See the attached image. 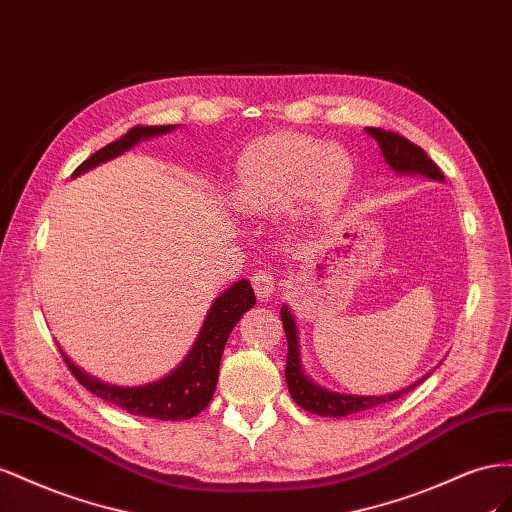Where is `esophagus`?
<instances>
[{"instance_id":"1","label":"esophagus","mask_w":512,"mask_h":512,"mask_svg":"<svg viewBox=\"0 0 512 512\" xmlns=\"http://www.w3.org/2000/svg\"><path fill=\"white\" fill-rule=\"evenodd\" d=\"M251 283H253V289L259 300H268L274 291H276V285H274V276L272 272L268 270H257L253 276H251Z\"/></svg>"}]
</instances>
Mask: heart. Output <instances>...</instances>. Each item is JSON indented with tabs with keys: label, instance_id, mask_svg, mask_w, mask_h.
<instances>
[{
	"label": "heart",
	"instance_id": "obj_1",
	"mask_svg": "<svg viewBox=\"0 0 512 512\" xmlns=\"http://www.w3.org/2000/svg\"><path fill=\"white\" fill-rule=\"evenodd\" d=\"M354 158L302 133H276L242 152L229 197L248 214H274L298 201L313 214H332L354 184Z\"/></svg>",
	"mask_w": 512,
	"mask_h": 512
}]
</instances>
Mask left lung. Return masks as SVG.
I'll return each mask as SVG.
<instances>
[{
  "instance_id": "left-lung-1",
  "label": "left lung",
  "mask_w": 512,
  "mask_h": 512,
  "mask_svg": "<svg viewBox=\"0 0 512 512\" xmlns=\"http://www.w3.org/2000/svg\"><path fill=\"white\" fill-rule=\"evenodd\" d=\"M367 133L379 143V150H382V156L390 169L397 175H425L429 180L435 182H444V175L433 160L425 154V150H420L418 145L412 141H407L405 137L390 133V130L384 128H367ZM281 319H283V328L287 334V367H285V379H287V388L291 399H294L302 410L317 414V416H330V418H343L349 414H356L362 410H371V407H377L382 403L394 401L403 397V394L416 388L420 382H425L429 377L422 375L418 382L405 386L401 390H394L390 394H343V392H334L324 386L315 384L313 379L306 375L302 367V354H300V337H298V326L296 319L291 315L289 306L283 304L281 309Z\"/></svg>"
}]
</instances>
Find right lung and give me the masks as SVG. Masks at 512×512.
Segmentation results:
<instances>
[{"mask_svg":"<svg viewBox=\"0 0 512 512\" xmlns=\"http://www.w3.org/2000/svg\"><path fill=\"white\" fill-rule=\"evenodd\" d=\"M178 126H135L130 128L126 135H122L118 141H113L105 148L92 154L87 160L75 169L72 178H79L81 173L90 171L102 163H107L111 158H118L130 148H135L141 141H148L158 135H167ZM255 304V291L246 279L236 281L227 291L218 296L210 311L203 319L201 330L193 347L188 349L186 358L165 377L156 379L152 384L143 386H115L107 384L102 379L85 373L72 362L64 349L60 352L68 364L70 373L77 377V382L85 386L96 397L105 399L113 405L122 407L133 416H145L156 420H188L197 416L199 412L206 410L210 405L216 382H218V367H221L223 349L227 345L229 334L233 326L238 324L240 317L253 309Z\"/></svg>","mask_w":512,"mask_h":512,"instance_id":"add662e5","label":"right lung"}]
</instances>
